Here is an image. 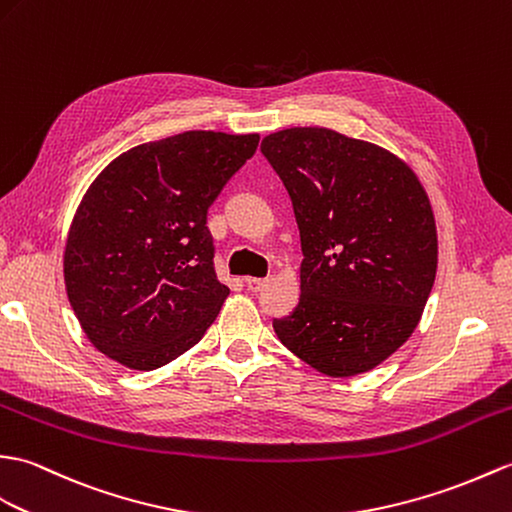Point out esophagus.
<instances>
[{"mask_svg":"<svg viewBox=\"0 0 512 512\" xmlns=\"http://www.w3.org/2000/svg\"><path fill=\"white\" fill-rule=\"evenodd\" d=\"M268 283V279H259V277H248L246 279V288L251 290V292H259L261 288H264V285Z\"/></svg>","mask_w":512,"mask_h":512,"instance_id":"34e87169","label":"esophagus"}]
</instances>
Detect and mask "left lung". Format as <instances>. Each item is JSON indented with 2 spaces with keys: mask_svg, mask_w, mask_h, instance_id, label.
<instances>
[{
  "mask_svg": "<svg viewBox=\"0 0 512 512\" xmlns=\"http://www.w3.org/2000/svg\"><path fill=\"white\" fill-rule=\"evenodd\" d=\"M261 152L288 189L301 233V299L272 320L283 347L329 377L366 373L417 329L438 240L417 174L336 130L285 128Z\"/></svg>",
  "mask_w": 512,
  "mask_h": 512,
  "instance_id": "left-lung-1",
  "label": "left lung"
}]
</instances>
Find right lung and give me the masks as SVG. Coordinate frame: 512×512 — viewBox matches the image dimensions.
<instances>
[{"instance_id":"add662e5","label":"right lung","mask_w":512,"mask_h":512,"mask_svg":"<svg viewBox=\"0 0 512 512\" xmlns=\"http://www.w3.org/2000/svg\"><path fill=\"white\" fill-rule=\"evenodd\" d=\"M257 144V133L187 130L130 148L91 183L63 272L78 323L106 358L154 371L205 336L229 296L207 211Z\"/></svg>"}]
</instances>
